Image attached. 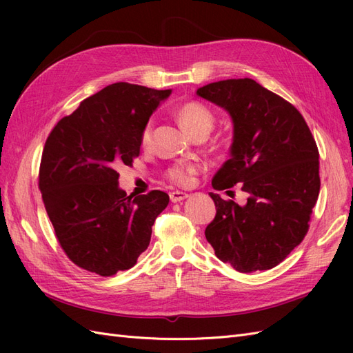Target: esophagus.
<instances>
[{"instance_id": "34e87169", "label": "esophagus", "mask_w": 353, "mask_h": 353, "mask_svg": "<svg viewBox=\"0 0 353 353\" xmlns=\"http://www.w3.org/2000/svg\"><path fill=\"white\" fill-rule=\"evenodd\" d=\"M187 197H188V194L183 193V191H172V193L169 194V199H170V201H172V203L181 201V200H184Z\"/></svg>"}]
</instances>
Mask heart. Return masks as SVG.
Listing matches in <instances>:
<instances>
[{"instance_id":"b5f03b06","label":"heart","mask_w":353,"mask_h":353,"mask_svg":"<svg viewBox=\"0 0 353 353\" xmlns=\"http://www.w3.org/2000/svg\"><path fill=\"white\" fill-rule=\"evenodd\" d=\"M176 114L181 125H183L184 130L191 135L199 134V132L209 134L213 128V123H215V114H213V112L208 108L206 104H203L200 101L183 103L178 108ZM150 135H152V122H147L141 130V135H140L141 144H147L148 140H150ZM201 166L199 163H176L172 168H169L168 178L176 184L184 185L190 183L191 178H193V175L199 172Z\"/></svg>"}]
</instances>
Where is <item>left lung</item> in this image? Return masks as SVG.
<instances>
[{
    "instance_id": "left-lung-1",
    "label": "left lung",
    "mask_w": 353,
    "mask_h": 353,
    "mask_svg": "<svg viewBox=\"0 0 353 353\" xmlns=\"http://www.w3.org/2000/svg\"><path fill=\"white\" fill-rule=\"evenodd\" d=\"M197 95L225 109L234 125L231 157L212 179L215 190L241 183L248 203L210 193L216 215L205 236L239 272L271 270L305 239L319 194V153L293 104L250 78L205 85Z\"/></svg>"
}]
</instances>
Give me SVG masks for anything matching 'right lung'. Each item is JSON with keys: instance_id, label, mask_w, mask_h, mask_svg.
I'll return each instance as SVG.
<instances>
[{"instance_id": "obj_1", "label": "right lung", "mask_w": 353, "mask_h": 353, "mask_svg": "<svg viewBox=\"0 0 353 353\" xmlns=\"http://www.w3.org/2000/svg\"><path fill=\"white\" fill-rule=\"evenodd\" d=\"M170 90L116 82L85 99L50 132L39 190L56 237L79 268L110 276L130 270L150 244L169 203L163 191L126 196L116 168L140 154L141 130Z\"/></svg>"}]
</instances>
